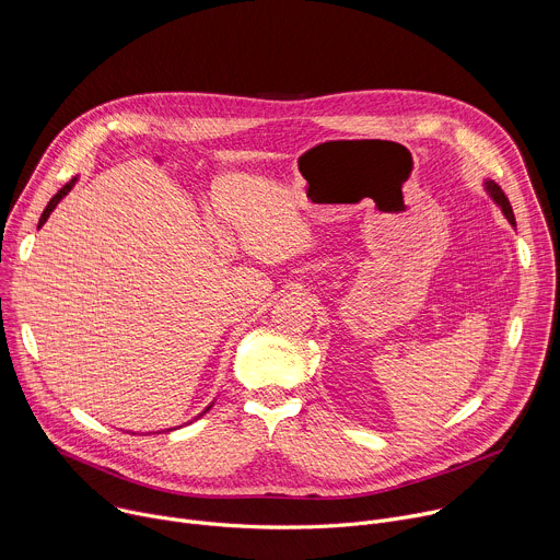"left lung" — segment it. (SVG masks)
<instances>
[{
	"mask_svg": "<svg viewBox=\"0 0 560 560\" xmlns=\"http://www.w3.org/2000/svg\"><path fill=\"white\" fill-rule=\"evenodd\" d=\"M488 192H490V195H492V199L501 206V210H503V214L508 217V221H510V223H516V221H514L512 206H510V199L505 197V192H503L497 184H492V182H488Z\"/></svg>",
	"mask_w": 560,
	"mask_h": 560,
	"instance_id": "1",
	"label": "left lung"
}]
</instances>
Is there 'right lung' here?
<instances>
[{
    "instance_id": "1",
    "label": "right lung",
    "mask_w": 560,
    "mask_h": 560,
    "mask_svg": "<svg viewBox=\"0 0 560 560\" xmlns=\"http://www.w3.org/2000/svg\"><path fill=\"white\" fill-rule=\"evenodd\" d=\"M74 182H77V179H70V182H68V184H66V186H63V188H61V190H59V192H57V195H55V197L48 201V206H46V208H44V212H42V219H39V225H37V228H42V225L46 223V219L50 217V212L55 210V206H57V203H59V201H61V199H63V197L70 192V188L74 186ZM208 410H210V406H208V408H206L201 415H206ZM201 415H199V417H201Z\"/></svg>"
}]
</instances>
